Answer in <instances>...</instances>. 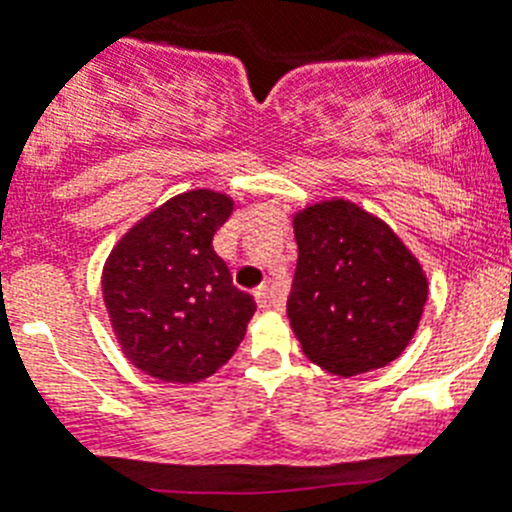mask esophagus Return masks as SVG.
Wrapping results in <instances>:
<instances>
[{
    "label": "esophagus",
    "instance_id": "obj_1",
    "mask_svg": "<svg viewBox=\"0 0 512 512\" xmlns=\"http://www.w3.org/2000/svg\"><path fill=\"white\" fill-rule=\"evenodd\" d=\"M255 300H257V305H260L262 310H265V308H270V305H272V295H270V288H267V285H260V288L255 290Z\"/></svg>",
    "mask_w": 512,
    "mask_h": 512
}]
</instances>
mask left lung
<instances>
[{"instance_id": "1", "label": "left lung", "mask_w": 512, "mask_h": 512, "mask_svg": "<svg viewBox=\"0 0 512 512\" xmlns=\"http://www.w3.org/2000/svg\"><path fill=\"white\" fill-rule=\"evenodd\" d=\"M293 229L298 267L288 318L305 356L341 379L399 358L429 293L399 234L348 199L308 204L293 214Z\"/></svg>"}]
</instances>
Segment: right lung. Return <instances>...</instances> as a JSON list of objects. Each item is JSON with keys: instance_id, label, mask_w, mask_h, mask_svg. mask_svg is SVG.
Returning a JSON list of instances; mask_svg holds the SVG:
<instances>
[{"instance_id": "right-lung-1", "label": "right lung", "mask_w": 512, "mask_h": 512, "mask_svg": "<svg viewBox=\"0 0 512 512\" xmlns=\"http://www.w3.org/2000/svg\"><path fill=\"white\" fill-rule=\"evenodd\" d=\"M232 197L191 189L138 219L103 265V300L123 356L143 374L197 384L227 364L257 305L234 288L214 232Z\"/></svg>"}]
</instances>
